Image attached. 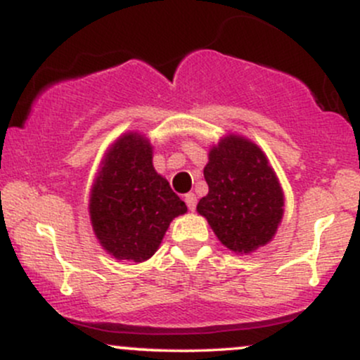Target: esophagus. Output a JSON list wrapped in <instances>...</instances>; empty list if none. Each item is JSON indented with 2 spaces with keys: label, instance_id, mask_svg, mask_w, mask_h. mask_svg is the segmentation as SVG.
<instances>
[{
  "label": "esophagus",
  "instance_id": "34e87169",
  "mask_svg": "<svg viewBox=\"0 0 360 360\" xmlns=\"http://www.w3.org/2000/svg\"><path fill=\"white\" fill-rule=\"evenodd\" d=\"M184 201L186 205H188V208L191 210V212H194V208H196V196H194L193 193H188L184 196Z\"/></svg>",
  "mask_w": 360,
  "mask_h": 360
}]
</instances>
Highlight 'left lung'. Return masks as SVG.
Instances as JSON below:
<instances>
[{
  "label": "left lung",
  "mask_w": 360,
  "mask_h": 360,
  "mask_svg": "<svg viewBox=\"0 0 360 360\" xmlns=\"http://www.w3.org/2000/svg\"><path fill=\"white\" fill-rule=\"evenodd\" d=\"M208 194L196 212L235 254H252L274 238L284 214V193L264 150L229 134L210 147L203 169Z\"/></svg>",
  "instance_id": "obj_1"
}]
</instances>
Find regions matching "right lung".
I'll list each match as a JSON object with an SVG mask.
<instances>
[{
    "mask_svg": "<svg viewBox=\"0 0 360 360\" xmlns=\"http://www.w3.org/2000/svg\"><path fill=\"white\" fill-rule=\"evenodd\" d=\"M150 140L120 135L103 155L89 193L93 232L117 260L143 262L159 249L169 225L188 206L152 164Z\"/></svg>",
    "mask_w": 360,
    "mask_h": 360,
    "instance_id": "right-lung-1",
    "label": "right lung"
}]
</instances>
